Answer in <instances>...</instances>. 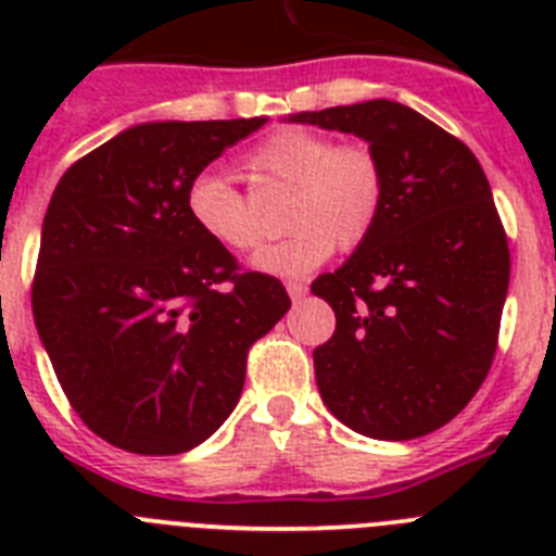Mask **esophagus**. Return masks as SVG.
<instances>
[{
  "mask_svg": "<svg viewBox=\"0 0 556 556\" xmlns=\"http://www.w3.org/2000/svg\"><path fill=\"white\" fill-rule=\"evenodd\" d=\"M287 292H289V298L298 303V301H303V298H306L308 287H306V283H301V281H287Z\"/></svg>",
  "mask_w": 556,
  "mask_h": 556,
  "instance_id": "34e87169",
  "label": "esophagus"
}]
</instances>
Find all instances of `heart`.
Masks as SVG:
<instances>
[{"instance_id": "obj_1", "label": "heart", "mask_w": 556, "mask_h": 556, "mask_svg": "<svg viewBox=\"0 0 556 556\" xmlns=\"http://www.w3.org/2000/svg\"><path fill=\"white\" fill-rule=\"evenodd\" d=\"M250 178L287 186L281 242L255 255V267L273 275H303L320 267L333 248L353 250L376 228L384 205V169L365 144H337L306 127H281L242 159ZM191 225L230 253L262 242L253 205L230 180L200 172L186 189Z\"/></svg>"}]
</instances>
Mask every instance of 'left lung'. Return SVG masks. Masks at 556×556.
<instances>
[{
	"mask_svg": "<svg viewBox=\"0 0 556 556\" xmlns=\"http://www.w3.org/2000/svg\"><path fill=\"white\" fill-rule=\"evenodd\" d=\"M289 122L353 132L384 169L376 228L312 283L337 314L333 337L314 348L323 404L372 440L437 431L488 378L507 301V233L484 169L456 136L392 100Z\"/></svg>",
	"mask_w": 556,
	"mask_h": 556,
	"instance_id": "1",
	"label": "left lung"
}]
</instances>
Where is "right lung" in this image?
<instances>
[{
    "label": "right lung",
    "mask_w": 556,
    "mask_h": 556,
    "mask_svg": "<svg viewBox=\"0 0 556 556\" xmlns=\"http://www.w3.org/2000/svg\"><path fill=\"white\" fill-rule=\"evenodd\" d=\"M255 119L144 122L63 172L41 228L33 317L83 424L130 454H184L228 420L248 351L289 312L186 214V189Z\"/></svg>",
    "instance_id": "right-lung-1"
}]
</instances>
